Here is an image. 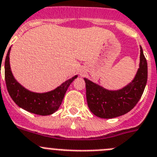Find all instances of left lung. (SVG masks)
Here are the masks:
<instances>
[{
  "label": "left lung",
  "instance_id": "8db88e82",
  "mask_svg": "<svg viewBox=\"0 0 157 157\" xmlns=\"http://www.w3.org/2000/svg\"><path fill=\"white\" fill-rule=\"evenodd\" d=\"M148 78L146 58L141 47L140 66L130 84L118 91H109L91 80L84 78L86 86V98L90 111L95 116L112 118L131 111L141 99Z\"/></svg>",
  "mask_w": 157,
  "mask_h": 157
}]
</instances>
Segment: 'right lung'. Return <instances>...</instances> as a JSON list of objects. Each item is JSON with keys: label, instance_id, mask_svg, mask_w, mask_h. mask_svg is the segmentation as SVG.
<instances>
[{"label": "right lung", "instance_id": "1", "mask_svg": "<svg viewBox=\"0 0 157 157\" xmlns=\"http://www.w3.org/2000/svg\"><path fill=\"white\" fill-rule=\"evenodd\" d=\"M10 50L11 47L9 49L5 58V77L7 90L13 101L21 108L39 115H49L58 111L68 88L77 76L66 80L51 92L46 93L30 92L21 86L13 77L9 65Z\"/></svg>", "mask_w": 157, "mask_h": 157}]
</instances>
